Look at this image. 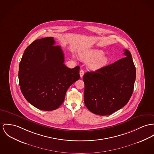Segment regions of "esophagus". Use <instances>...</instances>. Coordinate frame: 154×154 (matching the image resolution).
<instances>
[{
  "label": "esophagus",
  "mask_w": 154,
  "mask_h": 154,
  "mask_svg": "<svg viewBox=\"0 0 154 154\" xmlns=\"http://www.w3.org/2000/svg\"><path fill=\"white\" fill-rule=\"evenodd\" d=\"M84 74V72L83 70H80V75L81 78L83 77Z\"/></svg>",
  "instance_id": "obj_1"
}]
</instances>
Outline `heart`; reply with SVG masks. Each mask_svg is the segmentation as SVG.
<instances>
[{
    "mask_svg": "<svg viewBox=\"0 0 154 154\" xmlns=\"http://www.w3.org/2000/svg\"><path fill=\"white\" fill-rule=\"evenodd\" d=\"M104 52L98 49H91L84 51L80 53V57L84 61H90L89 68L91 70H97L106 66L108 58L103 55Z\"/></svg>",
    "mask_w": 154,
    "mask_h": 154,
    "instance_id": "heart-1",
    "label": "heart"
}]
</instances>
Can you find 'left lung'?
<instances>
[{"mask_svg":"<svg viewBox=\"0 0 154 154\" xmlns=\"http://www.w3.org/2000/svg\"><path fill=\"white\" fill-rule=\"evenodd\" d=\"M125 57L83 76L84 103L93 113L108 116L125 106L134 91L136 69L130 52Z\"/></svg>","mask_w":154,"mask_h":154,"instance_id":"left-lung-1","label":"left lung"}]
</instances>
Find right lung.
<instances>
[{"instance_id":"add662e5","label":"right lung","mask_w":154,"mask_h":154,"mask_svg":"<svg viewBox=\"0 0 154 154\" xmlns=\"http://www.w3.org/2000/svg\"><path fill=\"white\" fill-rule=\"evenodd\" d=\"M63 52L53 37L37 39L24 50L19 64V82L26 100L43 111L58 108L67 90L80 76V67L68 68Z\"/></svg>"}]
</instances>
